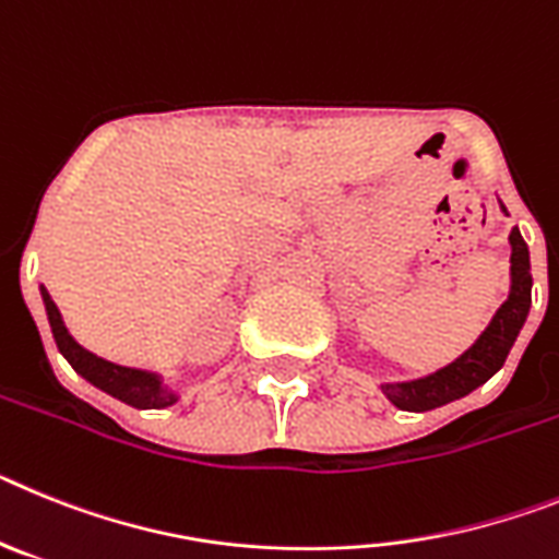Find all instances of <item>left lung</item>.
Segmentation results:
<instances>
[{
    "label": "left lung",
    "mask_w": 559,
    "mask_h": 559,
    "mask_svg": "<svg viewBox=\"0 0 559 559\" xmlns=\"http://www.w3.org/2000/svg\"><path fill=\"white\" fill-rule=\"evenodd\" d=\"M509 245H512V259H509L512 261V289H509V298L503 300L501 309L495 312L487 332L475 340L473 346L461 354L459 360L439 368L430 377L382 385V394L394 402L400 411H416V414H421V411H433V407L461 400V396H467L478 385H484L507 362L509 348L514 346V337L521 334L528 307H532L528 247L518 227H512V233H509Z\"/></svg>",
    "instance_id": "left-lung-1"
}]
</instances>
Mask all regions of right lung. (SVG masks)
<instances>
[{
	"label": "right lung",
	"instance_id": "1",
	"mask_svg": "<svg viewBox=\"0 0 559 559\" xmlns=\"http://www.w3.org/2000/svg\"><path fill=\"white\" fill-rule=\"evenodd\" d=\"M41 298H45V309L47 318H50V329L52 337H56L58 352L64 354L67 362L75 368L84 380H90L92 385L111 394L115 400L126 402V405L140 407V411H148V407H168L177 402V394L168 391V388L159 382L157 373L140 371V368H126V366H115V362L104 360L98 354L86 352L84 346H78L72 334L67 332L64 320H61V312L52 304L50 293H47L45 286H41Z\"/></svg>",
	"mask_w": 559,
	"mask_h": 559
}]
</instances>
